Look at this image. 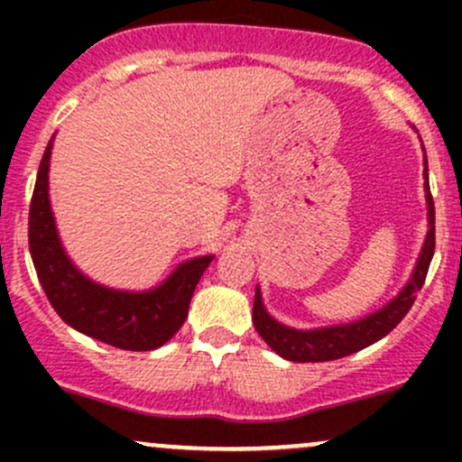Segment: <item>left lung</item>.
<instances>
[{"instance_id": "1", "label": "left lung", "mask_w": 462, "mask_h": 462, "mask_svg": "<svg viewBox=\"0 0 462 462\" xmlns=\"http://www.w3.org/2000/svg\"><path fill=\"white\" fill-rule=\"evenodd\" d=\"M426 169H423V189H426V201H428V236L423 243L421 254L412 278L402 289L393 301L384 306V309L371 312L365 319L343 323V326L332 328H317V330H295V328L282 326L264 310L261 291L256 289V298H254V310L252 321L263 341L273 349L275 354L293 363H326V360H337L349 354L358 352V349L371 346V343L380 341L386 337L393 328L406 317L411 310L412 301L417 300V291H421L423 282H426L428 267L434 256V201L430 193V184H428V161H423Z\"/></svg>"}]
</instances>
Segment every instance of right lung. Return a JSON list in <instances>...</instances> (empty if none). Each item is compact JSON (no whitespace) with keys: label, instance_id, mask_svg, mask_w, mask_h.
<instances>
[{"label":"right lung","instance_id":"1","mask_svg":"<svg viewBox=\"0 0 462 462\" xmlns=\"http://www.w3.org/2000/svg\"><path fill=\"white\" fill-rule=\"evenodd\" d=\"M51 145L54 136L41 161L28 224L32 263L47 300L62 321L113 347L147 352L164 346L187 319L195 286L213 256L182 263L161 286L143 293L108 289L88 280L69 261L56 232L47 180Z\"/></svg>","mask_w":462,"mask_h":462}]
</instances>
